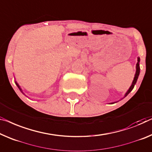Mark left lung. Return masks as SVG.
Instances as JSON below:
<instances>
[{
	"instance_id": "8db88e82",
	"label": "left lung",
	"mask_w": 152,
	"mask_h": 152,
	"mask_svg": "<svg viewBox=\"0 0 152 152\" xmlns=\"http://www.w3.org/2000/svg\"><path fill=\"white\" fill-rule=\"evenodd\" d=\"M139 61H140V58H138V62H137V72H136V74H135V76H134V80H133V82H132V85H131V87H130V89H129L128 91H127V93L126 94V96H128V94H130V92L133 89V88H134L136 83H137V79H138V77H139V73H140Z\"/></svg>"
}]
</instances>
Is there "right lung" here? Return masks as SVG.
Instances as JSON below:
<instances>
[{"mask_svg": "<svg viewBox=\"0 0 152 152\" xmlns=\"http://www.w3.org/2000/svg\"><path fill=\"white\" fill-rule=\"evenodd\" d=\"M16 85H17V86H18V88H19V89H20V90H21V89H20V87H19V85H18V84H17V83H16Z\"/></svg>", "mask_w": 152, "mask_h": 152, "instance_id": "add662e5", "label": "right lung"}]
</instances>
